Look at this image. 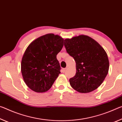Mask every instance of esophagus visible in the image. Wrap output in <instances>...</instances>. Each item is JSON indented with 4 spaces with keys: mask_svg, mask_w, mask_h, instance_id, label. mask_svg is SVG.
Wrapping results in <instances>:
<instances>
[{
    "mask_svg": "<svg viewBox=\"0 0 122 122\" xmlns=\"http://www.w3.org/2000/svg\"><path fill=\"white\" fill-rule=\"evenodd\" d=\"M66 69H67L66 67V68L63 69V72H65V71H66Z\"/></svg>",
    "mask_w": 122,
    "mask_h": 122,
    "instance_id": "1",
    "label": "esophagus"
}]
</instances>
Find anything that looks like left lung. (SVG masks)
<instances>
[{"label": "left lung", "mask_w": 122, "mask_h": 122, "mask_svg": "<svg viewBox=\"0 0 122 122\" xmlns=\"http://www.w3.org/2000/svg\"><path fill=\"white\" fill-rule=\"evenodd\" d=\"M64 46L76 63V75L69 79L71 87L81 93H89L97 89L109 69L104 49L94 39L85 35L65 39Z\"/></svg>", "instance_id": "8db88e82"}]
</instances>
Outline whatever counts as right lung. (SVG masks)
Returning <instances> with one entry per match:
<instances>
[{
  "mask_svg": "<svg viewBox=\"0 0 122 122\" xmlns=\"http://www.w3.org/2000/svg\"><path fill=\"white\" fill-rule=\"evenodd\" d=\"M58 35L46 34L33 41L22 58L21 71L24 81L36 92H45L51 88L61 73L57 55L64 45Z\"/></svg>",
  "mask_w": 122,
  "mask_h": 122,
  "instance_id": "1",
  "label": "right lung"
}]
</instances>
